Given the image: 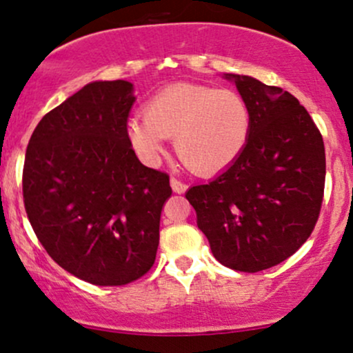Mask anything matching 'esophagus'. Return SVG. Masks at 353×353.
I'll return each mask as SVG.
<instances>
[{
	"label": "esophagus",
	"mask_w": 353,
	"mask_h": 353,
	"mask_svg": "<svg viewBox=\"0 0 353 353\" xmlns=\"http://www.w3.org/2000/svg\"><path fill=\"white\" fill-rule=\"evenodd\" d=\"M171 188H172L174 192L182 194V192H185V190H188V184H184L182 181L176 179V177H171Z\"/></svg>",
	"instance_id": "obj_1"
}]
</instances>
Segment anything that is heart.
I'll return each mask as SVG.
<instances>
[{"mask_svg": "<svg viewBox=\"0 0 353 353\" xmlns=\"http://www.w3.org/2000/svg\"><path fill=\"white\" fill-rule=\"evenodd\" d=\"M250 132L245 101L230 89L179 83L164 88L128 121V136L145 163H156L165 137L189 171L212 176L232 165Z\"/></svg>", "mask_w": 353, "mask_h": 353, "instance_id": "heart-1", "label": "heart"}]
</instances>
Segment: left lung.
<instances>
[{"mask_svg":"<svg viewBox=\"0 0 353 353\" xmlns=\"http://www.w3.org/2000/svg\"><path fill=\"white\" fill-rule=\"evenodd\" d=\"M236 83L250 112L244 151L208 184L185 197L214 257L239 272H259L297 252L322 208L325 148L297 98L241 74Z\"/></svg>","mask_w":353,"mask_h":353,"instance_id":"8db88e82","label":"left lung"}]
</instances>
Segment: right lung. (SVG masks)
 Masks as SVG:
<instances>
[{"instance_id":"obj_1","label":"right lung","mask_w":353,"mask_h":353,"mask_svg":"<svg viewBox=\"0 0 353 353\" xmlns=\"http://www.w3.org/2000/svg\"><path fill=\"white\" fill-rule=\"evenodd\" d=\"M128 81H94L36 125L23 199L56 264L94 285H125L151 269L169 176L139 163L128 136Z\"/></svg>"}]
</instances>
